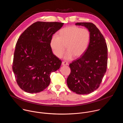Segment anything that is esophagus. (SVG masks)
I'll use <instances>...</instances> for the list:
<instances>
[{
    "label": "esophagus",
    "instance_id": "34e87169",
    "mask_svg": "<svg viewBox=\"0 0 123 123\" xmlns=\"http://www.w3.org/2000/svg\"><path fill=\"white\" fill-rule=\"evenodd\" d=\"M62 65H63V66H66V65H68V63L67 62H65V61H63L62 62Z\"/></svg>",
    "mask_w": 123,
    "mask_h": 123
}]
</instances>
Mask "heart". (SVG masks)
I'll return each instance as SVG.
<instances>
[{
  "instance_id": "obj_1",
  "label": "heart",
  "mask_w": 123,
  "mask_h": 123,
  "mask_svg": "<svg viewBox=\"0 0 123 123\" xmlns=\"http://www.w3.org/2000/svg\"><path fill=\"white\" fill-rule=\"evenodd\" d=\"M91 35L86 29H81L72 26L61 29L58 36L52 37L50 45L54 54L57 57H61L66 50L67 53L64 58L71 60L74 56L78 58L82 56L88 48Z\"/></svg>"
}]
</instances>
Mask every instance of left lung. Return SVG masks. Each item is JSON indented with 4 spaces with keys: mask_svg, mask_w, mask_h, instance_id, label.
I'll return each instance as SVG.
<instances>
[{
    "mask_svg": "<svg viewBox=\"0 0 123 123\" xmlns=\"http://www.w3.org/2000/svg\"><path fill=\"white\" fill-rule=\"evenodd\" d=\"M75 25L88 29L90 41L81 57L69 64L71 72L67 83L68 88L73 92L87 94L98 88L106 72L108 48L103 34L94 24L79 22Z\"/></svg>",
    "mask_w": 123,
    "mask_h": 123,
    "instance_id": "obj_1",
    "label": "left lung"
}]
</instances>
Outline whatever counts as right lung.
Masks as SVG:
<instances>
[{
  "instance_id": "add662e5",
  "label": "right lung",
  "mask_w": 123,
  "mask_h": 123,
  "mask_svg": "<svg viewBox=\"0 0 123 123\" xmlns=\"http://www.w3.org/2000/svg\"><path fill=\"white\" fill-rule=\"evenodd\" d=\"M64 23L35 22L21 34L14 52L12 71L16 82L25 92L43 91L50 83V74L60 68L62 61L52 53V35Z\"/></svg>"
}]
</instances>
